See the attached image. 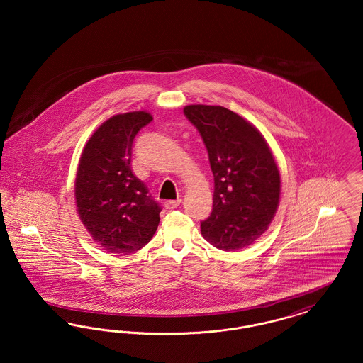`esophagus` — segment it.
Returning <instances> with one entry per match:
<instances>
[{"mask_svg": "<svg viewBox=\"0 0 363 363\" xmlns=\"http://www.w3.org/2000/svg\"><path fill=\"white\" fill-rule=\"evenodd\" d=\"M179 204H181V199H178V200H167L164 203V207H166V209L172 211V209H175V208L178 207Z\"/></svg>", "mask_w": 363, "mask_h": 363, "instance_id": "esophagus-1", "label": "esophagus"}]
</instances>
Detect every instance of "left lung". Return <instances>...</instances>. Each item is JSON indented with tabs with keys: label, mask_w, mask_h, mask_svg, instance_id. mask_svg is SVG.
<instances>
[{
	"label": "left lung",
	"mask_w": 363,
	"mask_h": 363,
	"mask_svg": "<svg viewBox=\"0 0 363 363\" xmlns=\"http://www.w3.org/2000/svg\"><path fill=\"white\" fill-rule=\"evenodd\" d=\"M184 113L200 132L213 173V206L201 234L222 250L256 241L271 225L280 199V174L264 136L222 106L189 104Z\"/></svg>",
	"instance_id": "obj_1"
}]
</instances>
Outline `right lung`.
Listing matches in <instances>:
<instances>
[{
    "label": "right lung",
    "mask_w": 363,
    "mask_h": 363,
    "mask_svg": "<svg viewBox=\"0 0 363 363\" xmlns=\"http://www.w3.org/2000/svg\"><path fill=\"white\" fill-rule=\"evenodd\" d=\"M152 121L147 111L117 114L86 141L74 181L80 220L110 253L129 255L151 241L160 206L130 167L133 140Z\"/></svg>",
    "instance_id": "add662e5"
}]
</instances>
